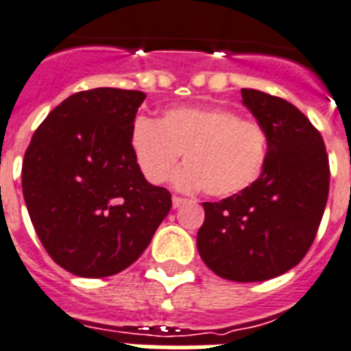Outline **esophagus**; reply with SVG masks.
Listing matches in <instances>:
<instances>
[{
    "label": "esophagus",
    "instance_id": "1",
    "mask_svg": "<svg viewBox=\"0 0 351 351\" xmlns=\"http://www.w3.org/2000/svg\"><path fill=\"white\" fill-rule=\"evenodd\" d=\"M185 199L184 197H178V196H173V208H180V206L184 205Z\"/></svg>",
    "mask_w": 351,
    "mask_h": 351
}]
</instances>
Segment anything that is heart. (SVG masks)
Instances as JSON below:
<instances>
[{
    "mask_svg": "<svg viewBox=\"0 0 351 351\" xmlns=\"http://www.w3.org/2000/svg\"><path fill=\"white\" fill-rule=\"evenodd\" d=\"M130 148L152 184H162L184 154L175 176L180 191L230 197L258 182L267 164L268 134L261 123L226 108H173L158 121L139 117L130 127Z\"/></svg>",
    "mask_w": 351,
    "mask_h": 351,
    "instance_id": "heart-1",
    "label": "heart"
}]
</instances>
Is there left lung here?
Listing matches in <instances>:
<instances>
[{
    "label": "left lung",
    "instance_id": "1",
    "mask_svg": "<svg viewBox=\"0 0 351 351\" xmlns=\"http://www.w3.org/2000/svg\"><path fill=\"white\" fill-rule=\"evenodd\" d=\"M242 104L268 134L265 169L240 194L203 203L201 260L222 279L267 281L300 263L328 197V157L318 130L293 104L242 90Z\"/></svg>",
    "mask_w": 351,
    "mask_h": 351
}]
</instances>
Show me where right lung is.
Returning a JSON list of instances; mask_svg holds the SVG:
<instances>
[{
	"instance_id": "add662e5",
	"label": "right lung",
	"mask_w": 351,
	"mask_h": 351,
	"mask_svg": "<svg viewBox=\"0 0 351 351\" xmlns=\"http://www.w3.org/2000/svg\"><path fill=\"white\" fill-rule=\"evenodd\" d=\"M146 95L95 88L63 100L24 154L23 194L49 256L79 277H108L138 260L169 208L130 148Z\"/></svg>"
}]
</instances>
